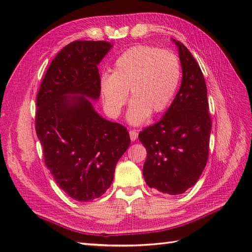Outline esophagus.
<instances>
[{
	"label": "esophagus",
	"instance_id": "34e87169",
	"mask_svg": "<svg viewBox=\"0 0 252 252\" xmlns=\"http://www.w3.org/2000/svg\"><path fill=\"white\" fill-rule=\"evenodd\" d=\"M129 134H130V138H131V141H135L136 138H137V136H138V133H137L135 130H130Z\"/></svg>",
	"mask_w": 252,
	"mask_h": 252
}]
</instances>
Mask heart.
<instances>
[{"label": "heart", "instance_id": "b5f03b06", "mask_svg": "<svg viewBox=\"0 0 252 252\" xmlns=\"http://www.w3.org/2000/svg\"><path fill=\"white\" fill-rule=\"evenodd\" d=\"M182 77L179 57L173 52L149 45L131 47L117 58L111 74H103L99 89L106 111L119 117L127 103L130 122L141 123L153 112L161 114L170 106Z\"/></svg>", "mask_w": 252, "mask_h": 252}]
</instances>
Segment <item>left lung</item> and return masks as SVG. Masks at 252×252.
Returning <instances> with one entry per match:
<instances>
[{
	"label": "left lung",
	"mask_w": 252,
	"mask_h": 252,
	"mask_svg": "<svg viewBox=\"0 0 252 252\" xmlns=\"http://www.w3.org/2000/svg\"><path fill=\"white\" fill-rule=\"evenodd\" d=\"M174 42L183 71L181 88L161 120L138 134L147 151L145 182L169 195L183 194L200 178L208 161L212 126L201 69L187 47Z\"/></svg>",
	"instance_id": "left-lung-1"
}]
</instances>
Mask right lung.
Returning <instances> with one entry per match:
<instances>
[{"mask_svg": "<svg viewBox=\"0 0 252 252\" xmlns=\"http://www.w3.org/2000/svg\"><path fill=\"white\" fill-rule=\"evenodd\" d=\"M110 49L105 41L69 43L52 61L36 96L35 131L46 168L69 197L81 202L109 189L131 142L126 126L101 118L87 98H98L97 65Z\"/></svg>", "mask_w": 252, "mask_h": 252, "instance_id": "1", "label": "right lung"}]
</instances>
